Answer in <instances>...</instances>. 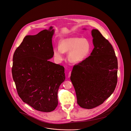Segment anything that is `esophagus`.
<instances>
[{
	"label": "esophagus",
	"instance_id": "1",
	"mask_svg": "<svg viewBox=\"0 0 131 131\" xmlns=\"http://www.w3.org/2000/svg\"><path fill=\"white\" fill-rule=\"evenodd\" d=\"M70 75H71V71H69V74H68V77H70Z\"/></svg>",
	"mask_w": 131,
	"mask_h": 131
}]
</instances>
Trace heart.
Segmentation results:
<instances>
[{"mask_svg": "<svg viewBox=\"0 0 131 131\" xmlns=\"http://www.w3.org/2000/svg\"><path fill=\"white\" fill-rule=\"evenodd\" d=\"M91 45L86 38L68 37L62 39L59 47L53 49V56L57 62L64 59V53L69 52L68 58L70 62L77 63L82 62L89 54Z\"/></svg>", "mask_w": 131, "mask_h": 131, "instance_id": "heart-1", "label": "heart"}]
</instances>
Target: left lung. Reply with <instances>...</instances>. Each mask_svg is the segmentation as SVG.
Returning a JSON list of instances; mask_svg holds the SVG:
<instances>
[{
	"mask_svg": "<svg viewBox=\"0 0 131 131\" xmlns=\"http://www.w3.org/2000/svg\"><path fill=\"white\" fill-rule=\"evenodd\" d=\"M91 32L94 48L88 58L74 66L70 76L77 103L86 109L103 103L117 83L118 61L114 49L97 29Z\"/></svg>",
	"mask_w": 131,
	"mask_h": 131,
	"instance_id": "obj_1",
	"label": "left lung"
}]
</instances>
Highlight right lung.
<instances>
[{
    "label": "right lung",
    "mask_w": 131,
    "mask_h": 131,
    "mask_svg": "<svg viewBox=\"0 0 131 131\" xmlns=\"http://www.w3.org/2000/svg\"><path fill=\"white\" fill-rule=\"evenodd\" d=\"M53 27L27 35L16 49L12 73L22 101L35 110L49 112L58 104V91L65 80L64 68L49 61L53 57Z\"/></svg>",
    "instance_id": "obj_1"
}]
</instances>
